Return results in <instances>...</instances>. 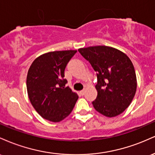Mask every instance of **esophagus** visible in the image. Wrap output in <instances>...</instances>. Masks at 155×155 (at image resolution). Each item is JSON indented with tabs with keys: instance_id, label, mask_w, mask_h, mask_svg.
<instances>
[{
	"instance_id": "esophagus-1",
	"label": "esophagus",
	"mask_w": 155,
	"mask_h": 155,
	"mask_svg": "<svg viewBox=\"0 0 155 155\" xmlns=\"http://www.w3.org/2000/svg\"><path fill=\"white\" fill-rule=\"evenodd\" d=\"M79 93H80V94H81V95H84V93H85V90H81V91H80V92H79Z\"/></svg>"
}]
</instances>
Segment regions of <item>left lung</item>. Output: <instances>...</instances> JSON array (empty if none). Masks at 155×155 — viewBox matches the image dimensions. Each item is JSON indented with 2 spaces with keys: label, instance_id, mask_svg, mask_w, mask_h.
Instances as JSON below:
<instances>
[{
  "label": "left lung",
  "instance_id": "1",
  "mask_svg": "<svg viewBox=\"0 0 155 155\" xmlns=\"http://www.w3.org/2000/svg\"><path fill=\"white\" fill-rule=\"evenodd\" d=\"M97 72V97L92 102L97 111L107 117L120 115L132 102L137 79L132 62L124 52L107 46L78 49Z\"/></svg>",
  "mask_w": 155,
  "mask_h": 155
}]
</instances>
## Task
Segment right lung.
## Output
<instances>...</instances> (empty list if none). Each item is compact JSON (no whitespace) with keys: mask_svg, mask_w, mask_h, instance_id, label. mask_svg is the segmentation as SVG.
Returning a JSON list of instances; mask_svg holds the SVG:
<instances>
[{"mask_svg":"<svg viewBox=\"0 0 155 155\" xmlns=\"http://www.w3.org/2000/svg\"><path fill=\"white\" fill-rule=\"evenodd\" d=\"M76 50L54 51L38 57L27 76V91L32 106L44 119L58 122L72 111L77 93L68 87L65 68Z\"/></svg>","mask_w":155,"mask_h":155,"instance_id":"right-lung-1","label":"right lung"}]
</instances>
